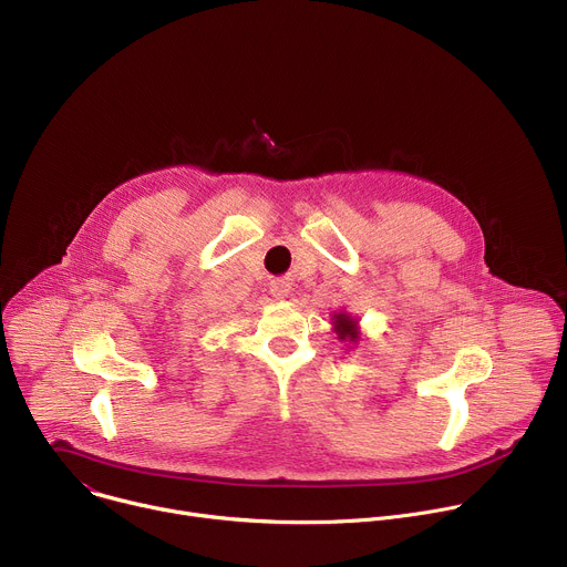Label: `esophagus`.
I'll return each mask as SVG.
<instances>
[{
    "label": "esophagus",
    "instance_id": "1",
    "mask_svg": "<svg viewBox=\"0 0 567 567\" xmlns=\"http://www.w3.org/2000/svg\"><path fill=\"white\" fill-rule=\"evenodd\" d=\"M289 291H291V287H289V282H285V280H276L274 285H271V293H274V298H287L289 296Z\"/></svg>",
    "mask_w": 567,
    "mask_h": 567
}]
</instances>
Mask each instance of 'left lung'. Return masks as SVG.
<instances>
[{
	"label": "left lung",
	"mask_w": 567,
	"mask_h": 567,
	"mask_svg": "<svg viewBox=\"0 0 567 567\" xmlns=\"http://www.w3.org/2000/svg\"><path fill=\"white\" fill-rule=\"evenodd\" d=\"M332 326H334V332H337V337H339L341 341H350V343H357V341H359V328H357L359 322H357V318L348 316L346 311L334 313Z\"/></svg>",
	"instance_id": "1"
}]
</instances>
